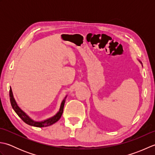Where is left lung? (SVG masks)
I'll return each instance as SVG.
<instances>
[{"label":"left lung","instance_id":"left-lung-1","mask_svg":"<svg viewBox=\"0 0 155 155\" xmlns=\"http://www.w3.org/2000/svg\"><path fill=\"white\" fill-rule=\"evenodd\" d=\"M139 62H140V64H142V62H140V61H139ZM142 66H143V64H142Z\"/></svg>","mask_w":155,"mask_h":155}]
</instances>
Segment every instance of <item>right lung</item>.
Segmentation results:
<instances>
[{
	"instance_id": "add662e5",
	"label": "right lung",
	"mask_w": 155,
	"mask_h": 155,
	"mask_svg": "<svg viewBox=\"0 0 155 155\" xmlns=\"http://www.w3.org/2000/svg\"><path fill=\"white\" fill-rule=\"evenodd\" d=\"M9 97H10V101H11V106L13 108V110L15 111V113L18 114V116L21 118L25 123H27L28 125H31V126H33L36 127H48V126H50V125L53 124L54 123H57V122L60 119V118L62 116V112H63L64 105L66 98H67V95L64 97L63 101H62L60 108H59V110L57 112V113L55 115H54L53 117L47 118V119L44 120L42 121H36V120H32L30 117L28 116V115L18 106V104L16 103V102L14 98V96H13L11 88H10Z\"/></svg>"
}]
</instances>
